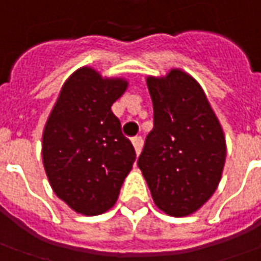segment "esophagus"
Instances as JSON below:
<instances>
[{
    "label": "esophagus",
    "mask_w": 261,
    "mask_h": 261,
    "mask_svg": "<svg viewBox=\"0 0 261 261\" xmlns=\"http://www.w3.org/2000/svg\"><path fill=\"white\" fill-rule=\"evenodd\" d=\"M131 141H133V146H134L136 153H137V154H140L141 147H143V139H141V137H134V139L131 140Z\"/></svg>",
    "instance_id": "esophagus-1"
}]
</instances>
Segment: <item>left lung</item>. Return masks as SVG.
Segmentation results:
<instances>
[{"label":"left lung","mask_w":261,"mask_h":261,"mask_svg":"<svg viewBox=\"0 0 261 261\" xmlns=\"http://www.w3.org/2000/svg\"><path fill=\"white\" fill-rule=\"evenodd\" d=\"M154 127L137 165L153 201L172 217L199 210L215 192L225 163L221 124L199 84L182 70L147 77Z\"/></svg>","instance_id":"obj_1"}]
</instances>
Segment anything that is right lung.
I'll use <instances>...</instances> for the list:
<instances>
[{
  "label": "right lung",
  "instance_id": "1",
  "mask_svg": "<svg viewBox=\"0 0 261 261\" xmlns=\"http://www.w3.org/2000/svg\"><path fill=\"white\" fill-rule=\"evenodd\" d=\"M127 89L91 68L63 85L43 133V165L55 193L73 211L98 215L117 201L136 150L111 111Z\"/></svg>",
  "mask_w": 261,
  "mask_h": 261
}]
</instances>
